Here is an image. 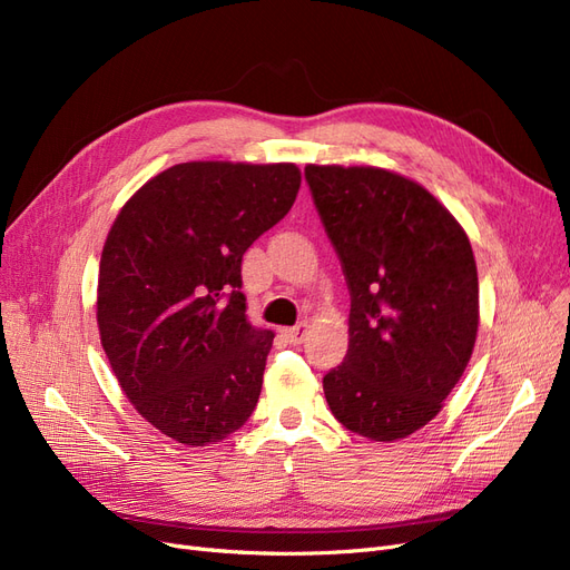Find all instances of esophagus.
I'll return each mask as SVG.
<instances>
[{
  "label": "esophagus",
  "mask_w": 570,
  "mask_h": 570,
  "mask_svg": "<svg viewBox=\"0 0 570 570\" xmlns=\"http://www.w3.org/2000/svg\"><path fill=\"white\" fill-rule=\"evenodd\" d=\"M281 335L289 342V344H302L304 340H306V327L304 325H294V327H283L281 330Z\"/></svg>",
  "instance_id": "esophagus-1"
}]
</instances>
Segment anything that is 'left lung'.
I'll use <instances>...</instances> for the list:
<instances>
[{
	"instance_id": "left-lung-1",
	"label": "left lung",
	"mask_w": 570,
	"mask_h": 570,
	"mask_svg": "<svg viewBox=\"0 0 570 570\" xmlns=\"http://www.w3.org/2000/svg\"><path fill=\"white\" fill-rule=\"evenodd\" d=\"M351 289L348 351L323 380L348 431L391 443L434 420L479 332V273L464 228L422 184L382 167L306 165Z\"/></svg>"
}]
</instances>
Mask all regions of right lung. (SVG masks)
I'll return each mask as SVG.
<instances>
[{"label": "right lung", "mask_w": 570, "mask_h": 570, "mask_svg": "<svg viewBox=\"0 0 570 570\" xmlns=\"http://www.w3.org/2000/svg\"><path fill=\"white\" fill-rule=\"evenodd\" d=\"M299 186L294 163H181L136 190L108 230L101 346L134 410L176 443L224 441L259 401L276 335L247 321L240 264Z\"/></svg>", "instance_id": "right-lung-1"}]
</instances>
